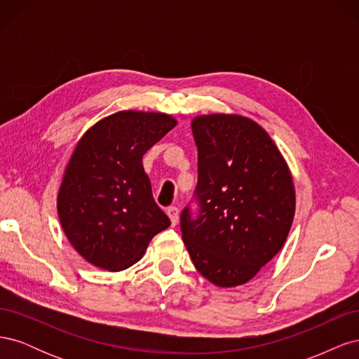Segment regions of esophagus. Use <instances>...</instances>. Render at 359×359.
<instances>
[{
    "label": "esophagus",
    "mask_w": 359,
    "mask_h": 359,
    "mask_svg": "<svg viewBox=\"0 0 359 359\" xmlns=\"http://www.w3.org/2000/svg\"><path fill=\"white\" fill-rule=\"evenodd\" d=\"M168 215H169L170 224H172V226H177V223H178V217H180V211H178L177 206H170V208L168 210Z\"/></svg>",
    "instance_id": "obj_1"
}]
</instances>
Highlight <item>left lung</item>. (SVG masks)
Instances as JSON below:
<instances>
[{
    "label": "left lung",
    "mask_w": 359,
    "mask_h": 359,
    "mask_svg": "<svg viewBox=\"0 0 359 359\" xmlns=\"http://www.w3.org/2000/svg\"><path fill=\"white\" fill-rule=\"evenodd\" d=\"M198 145L199 217L181 214L182 241L199 273L219 287L252 280L285 245L295 184L274 140L236 114L191 119Z\"/></svg>",
    "instance_id": "1"
}]
</instances>
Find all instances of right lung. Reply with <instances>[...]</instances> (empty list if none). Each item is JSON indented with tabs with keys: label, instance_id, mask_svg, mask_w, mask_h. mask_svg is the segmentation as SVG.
I'll return each instance as SVG.
<instances>
[{
	"label": "right lung",
	"instance_id": "add662e5",
	"mask_svg": "<svg viewBox=\"0 0 359 359\" xmlns=\"http://www.w3.org/2000/svg\"><path fill=\"white\" fill-rule=\"evenodd\" d=\"M177 124L163 112L119 111L78 140L62 173L57 211L69 243L88 264L111 273L127 269L169 227L142 157Z\"/></svg>",
	"mask_w": 359,
	"mask_h": 359
}]
</instances>
